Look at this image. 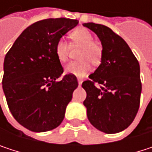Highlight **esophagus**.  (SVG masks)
<instances>
[{"label": "esophagus", "mask_w": 152, "mask_h": 152, "mask_svg": "<svg viewBox=\"0 0 152 152\" xmlns=\"http://www.w3.org/2000/svg\"><path fill=\"white\" fill-rule=\"evenodd\" d=\"M77 81H78V84H79V86L82 84V83H83V79L82 78H80V77H78L77 78Z\"/></svg>", "instance_id": "esophagus-1"}]
</instances>
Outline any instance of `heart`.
<instances>
[{"label": "heart", "mask_w": 152, "mask_h": 152, "mask_svg": "<svg viewBox=\"0 0 152 152\" xmlns=\"http://www.w3.org/2000/svg\"><path fill=\"white\" fill-rule=\"evenodd\" d=\"M71 46H80L81 49L77 54L78 61H71L65 67V72L77 77H83L91 70V62L93 65H99L101 62L103 48L99 44L93 41L91 32L85 28H77L69 34ZM70 46L62 38L59 39L54 46V52L57 59L61 62L67 61Z\"/></svg>", "instance_id": "heart-1"}]
</instances>
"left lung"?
I'll return each instance as SVG.
<instances>
[{
    "mask_svg": "<svg viewBox=\"0 0 152 152\" xmlns=\"http://www.w3.org/2000/svg\"><path fill=\"white\" fill-rule=\"evenodd\" d=\"M83 25L97 34L103 48L100 65L89 76L90 80L82 83L87 93L83 101L87 117L97 129L115 134L133 122L139 109V62L125 40L107 26L94 23Z\"/></svg>",
    "mask_w": 152,
    "mask_h": 152,
    "instance_id": "1",
    "label": "left lung"
}]
</instances>
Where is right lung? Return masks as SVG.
<instances>
[{"label":"right lung","instance_id":"add662e5","mask_svg":"<svg viewBox=\"0 0 152 152\" xmlns=\"http://www.w3.org/2000/svg\"><path fill=\"white\" fill-rule=\"evenodd\" d=\"M78 24V20L49 18L27 27L7 53L2 89L10 113L23 127L46 132L63 121L73 91L76 76L60 81L63 68L54 46L59 39Z\"/></svg>","mask_w":152,"mask_h":152}]
</instances>
